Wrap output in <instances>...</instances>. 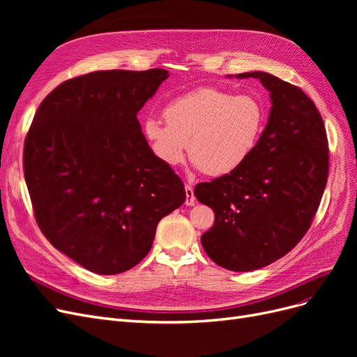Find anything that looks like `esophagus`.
Here are the masks:
<instances>
[{
    "label": "esophagus",
    "mask_w": 357,
    "mask_h": 357,
    "mask_svg": "<svg viewBox=\"0 0 357 357\" xmlns=\"http://www.w3.org/2000/svg\"><path fill=\"white\" fill-rule=\"evenodd\" d=\"M185 190H186V201H185V204L186 205H193V204H195V195H193V188L190 185H186Z\"/></svg>",
    "instance_id": "1"
}]
</instances>
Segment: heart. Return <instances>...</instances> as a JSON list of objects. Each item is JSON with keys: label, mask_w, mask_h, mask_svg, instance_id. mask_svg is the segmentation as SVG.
Listing matches in <instances>:
<instances>
[{"label": "heart", "mask_w": 357, "mask_h": 357, "mask_svg": "<svg viewBox=\"0 0 357 357\" xmlns=\"http://www.w3.org/2000/svg\"><path fill=\"white\" fill-rule=\"evenodd\" d=\"M165 122L150 117L143 134L153 156L167 167L185 160L186 150L204 174H231L248 160L266 122L264 104L253 95L199 88L164 109Z\"/></svg>", "instance_id": "1"}]
</instances>
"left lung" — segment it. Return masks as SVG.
<instances>
[{"instance_id":"obj_1","label":"left lung","mask_w":357,"mask_h":357,"mask_svg":"<svg viewBox=\"0 0 357 357\" xmlns=\"http://www.w3.org/2000/svg\"><path fill=\"white\" fill-rule=\"evenodd\" d=\"M255 77L271 95V112L255 153L243 167L195 186L214 211L201 236L205 253L231 271H253L287 255L310 229L329 174L323 119L301 88L273 74Z\"/></svg>"}]
</instances>
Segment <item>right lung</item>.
Here are the masks:
<instances>
[{"label":"right lung","mask_w":357,"mask_h":357,"mask_svg":"<svg viewBox=\"0 0 357 357\" xmlns=\"http://www.w3.org/2000/svg\"><path fill=\"white\" fill-rule=\"evenodd\" d=\"M168 71H93L53 89L24 146L38 228L83 268L121 274L150 252L156 226L186 199L180 177L153 156L137 113Z\"/></svg>","instance_id":"obj_1"}]
</instances>
